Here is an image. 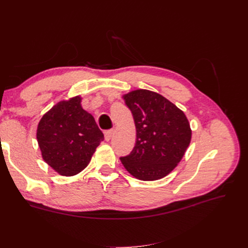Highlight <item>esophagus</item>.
I'll return each mask as SVG.
<instances>
[{"label":"esophagus","mask_w":248,"mask_h":248,"mask_svg":"<svg viewBox=\"0 0 248 248\" xmlns=\"http://www.w3.org/2000/svg\"><path fill=\"white\" fill-rule=\"evenodd\" d=\"M112 134H114V131H112V130L106 131V132H104V139H106V140H108V141L110 140Z\"/></svg>","instance_id":"34e87169"}]
</instances>
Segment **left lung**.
<instances>
[{
	"instance_id": "8db88e82",
	"label": "left lung",
	"mask_w": 248,
	"mask_h": 248,
	"mask_svg": "<svg viewBox=\"0 0 248 248\" xmlns=\"http://www.w3.org/2000/svg\"><path fill=\"white\" fill-rule=\"evenodd\" d=\"M137 128L136 146L121 157L124 168L142 181H154L174 170L191 140L184 112L158 93L136 90L123 96Z\"/></svg>"
}]
</instances>
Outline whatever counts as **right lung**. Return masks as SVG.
Wrapping results in <instances>:
<instances>
[{"instance_id":"1","label":"right lung","mask_w":248,"mask_h":248,"mask_svg":"<svg viewBox=\"0 0 248 248\" xmlns=\"http://www.w3.org/2000/svg\"><path fill=\"white\" fill-rule=\"evenodd\" d=\"M80 101L79 96L60 101L37 127L42 158L62 176H74L84 170L104 140L93 116L81 108Z\"/></svg>"}]
</instances>
